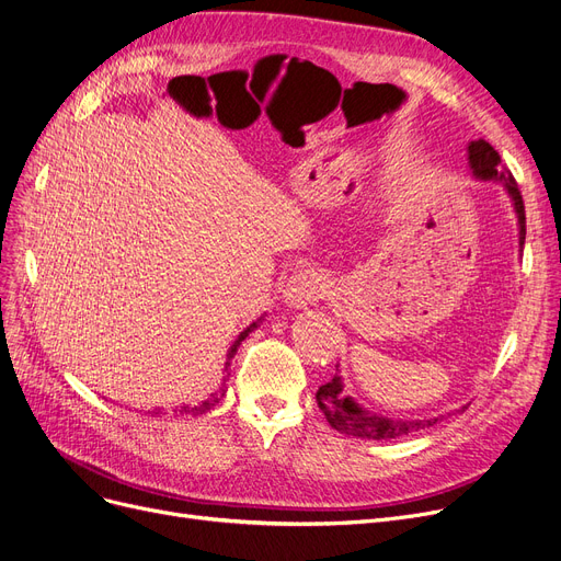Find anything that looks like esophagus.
I'll return each mask as SVG.
<instances>
[{
    "mask_svg": "<svg viewBox=\"0 0 561 561\" xmlns=\"http://www.w3.org/2000/svg\"><path fill=\"white\" fill-rule=\"evenodd\" d=\"M322 295H324V278L318 272L301 268V272H295L289 276L283 299L289 308H306L308 304L322 299Z\"/></svg>",
    "mask_w": 561,
    "mask_h": 561,
    "instance_id": "obj_1",
    "label": "esophagus"
}]
</instances>
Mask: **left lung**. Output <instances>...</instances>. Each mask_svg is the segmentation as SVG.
<instances>
[{"label":"left lung","mask_w":561,"mask_h":561,"mask_svg":"<svg viewBox=\"0 0 561 561\" xmlns=\"http://www.w3.org/2000/svg\"><path fill=\"white\" fill-rule=\"evenodd\" d=\"M467 161L469 170L474 172L481 182H495L502 184L508 193L513 211L518 216V234H520V249L525 245V205L518 184H515L513 174L508 168L502 165L500 153L495 147H490L485 140H474L467 145ZM339 370V366H335ZM318 408L324 412L327 421L333 431H339L350 437H362V439H398L412 433H419L423 428H431L442 416L435 419H389L382 414H373L366 408L358 405V402L345 393L343 377L335 373L331 382L322 385L316 393Z\"/></svg>","instance_id":"left-lung-1"}]
</instances>
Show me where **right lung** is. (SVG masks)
<instances>
[{
  "mask_svg": "<svg viewBox=\"0 0 561 561\" xmlns=\"http://www.w3.org/2000/svg\"><path fill=\"white\" fill-rule=\"evenodd\" d=\"M260 322H262V318H260V320H255V322H253L251 327H245V329H243V331L239 333V339L234 341V345H232V347H230V352H228V362H226V370L230 368V358L234 356V352H237V347L241 345V341H243V339H245V335H249V333H251L253 329H257V324H260ZM226 391H228V389H226V385H222V387H220V389H218L216 393H211V396H209L207 400H203V402H199V405H195V408H188V405H184V408H179V410H172V412H174V414H182V416H184V414H205V412H209V410H211V408L216 405V402H218V400H220L222 396H226ZM149 414H151V416H153V414H163V410L159 408V410H153V412H149Z\"/></svg>",
  "mask_w": 561,
  "mask_h": 561,
  "instance_id": "right-lung-1",
  "label": "right lung"
}]
</instances>
